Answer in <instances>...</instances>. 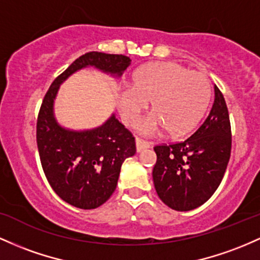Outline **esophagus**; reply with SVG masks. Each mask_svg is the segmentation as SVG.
<instances>
[{
    "mask_svg": "<svg viewBox=\"0 0 260 260\" xmlns=\"http://www.w3.org/2000/svg\"><path fill=\"white\" fill-rule=\"evenodd\" d=\"M136 147H137V152H142V150L149 148L150 143L149 142L144 141V139H142V138H136Z\"/></svg>",
    "mask_w": 260,
    "mask_h": 260,
    "instance_id": "obj_1",
    "label": "esophagus"
}]
</instances>
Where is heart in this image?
I'll use <instances>...</instances> for the list:
<instances>
[{
	"mask_svg": "<svg viewBox=\"0 0 260 260\" xmlns=\"http://www.w3.org/2000/svg\"><path fill=\"white\" fill-rule=\"evenodd\" d=\"M211 81L202 71L189 70L178 62H150L133 74L132 87L122 88L121 115L133 124L152 101L154 115L141 124L147 135L162 128L170 136H182L196 127L211 99Z\"/></svg>",
	"mask_w": 260,
	"mask_h": 260,
	"instance_id": "heart-1",
	"label": "heart"
}]
</instances>
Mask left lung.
Listing matches in <instances>:
<instances>
[{"mask_svg":"<svg viewBox=\"0 0 260 260\" xmlns=\"http://www.w3.org/2000/svg\"><path fill=\"white\" fill-rule=\"evenodd\" d=\"M232 148V132L223 95L215 85L209 116L185 141L154 147L153 181L167 206L190 211L213 195L223 179Z\"/></svg>","mask_w":260,"mask_h":260,"instance_id":"1","label":"left lung"}]
</instances>
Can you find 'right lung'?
<instances>
[{
	"mask_svg": "<svg viewBox=\"0 0 260 260\" xmlns=\"http://www.w3.org/2000/svg\"><path fill=\"white\" fill-rule=\"evenodd\" d=\"M131 59L122 54L90 51L76 59L53 82L37 119V144L43 172L61 200L82 210L101 206L116 190L122 162L136 154V138L115 115L101 127L74 132L56 123L53 102L59 85L82 68L119 76Z\"/></svg>",
	"mask_w": 260,
	"mask_h": 260,
	"instance_id": "obj_1",
	"label": "right lung"
}]
</instances>
